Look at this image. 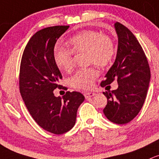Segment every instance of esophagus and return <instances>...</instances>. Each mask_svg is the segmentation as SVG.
I'll use <instances>...</instances> for the list:
<instances>
[{
    "mask_svg": "<svg viewBox=\"0 0 159 159\" xmlns=\"http://www.w3.org/2000/svg\"><path fill=\"white\" fill-rule=\"evenodd\" d=\"M93 96H95V93H84V96L86 99H88V98H90L93 97Z\"/></svg>",
    "mask_w": 159,
    "mask_h": 159,
    "instance_id": "34e87169",
    "label": "esophagus"
}]
</instances>
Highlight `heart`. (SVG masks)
<instances>
[{
    "instance_id": "heart-1",
    "label": "heart",
    "mask_w": 159,
    "mask_h": 159,
    "mask_svg": "<svg viewBox=\"0 0 159 159\" xmlns=\"http://www.w3.org/2000/svg\"><path fill=\"white\" fill-rule=\"evenodd\" d=\"M69 49L58 47L54 52V60L57 67L70 72L74 66L73 53H85L87 64H95L99 67L109 65L115 55V47L112 40L101 33L94 30H83L68 41ZM99 76L93 66L78 70L71 78L72 87L78 89H89L93 87L95 80Z\"/></svg>"
}]
</instances>
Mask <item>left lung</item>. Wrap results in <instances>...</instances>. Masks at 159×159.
<instances>
[{
	"label": "left lung",
	"mask_w": 159,
	"mask_h": 159,
	"mask_svg": "<svg viewBox=\"0 0 159 159\" xmlns=\"http://www.w3.org/2000/svg\"><path fill=\"white\" fill-rule=\"evenodd\" d=\"M114 26L118 37L116 60L100 85L104 87L116 80L119 86L116 90L103 93L107 98L103 112L112 122L126 124L138 115L143 106L151 73L136 37L120 23L116 22Z\"/></svg>",
	"instance_id": "1"
}]
</instances>
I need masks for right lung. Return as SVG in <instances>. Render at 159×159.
Segmentation results:
<instances>
[{"label": "right lung", "instance_id": "obj_1", "mask_svg": "<svg viewBox=\"0 0 159 159\" xmlns=\"http://www.w3.org/2000/svg\"><path fill=\"white\" fill-rule=\"evenodd\" d=\"M69 27L54 26L37 31L24 49L20 68V92L26 107L41 128L56 135L74 126L77 109L85 99L79 92L68 91L63 98L53 93L61 88L62 79L54 60V47Z\"/></svg>", "mask_w": 159, "mask_h": 159}]
</instances>
